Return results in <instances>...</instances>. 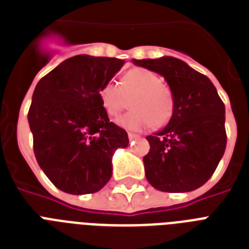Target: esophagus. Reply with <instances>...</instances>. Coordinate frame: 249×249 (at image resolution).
Masks as SVG:
<instances>
[{"label":"esophagus","mask_w":249,"mask_h":249,"mask_svg":"<svg viewBox=\"0 0 249 249\" xmlns=\"http://www.w3.org/2000/svg\"><path fill=\"white\" fill-rule=\"evenodd\" d=\"M128 137H129V140L133 141L138 138V134H136V133H128Z\"/></svg>","instance_id":"esophagus-1"}]
</instances>
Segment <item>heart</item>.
I'll return each instance as SVG.
<instances>
[{"label":"heart","instance_id":"heart-1","mask_svg":"<svg viewBox=\"0 0 249 249\" xmlns=\"http://www.w3.org/2000/svg\"><path fill=\"white\" fill-rule=\"evenodd\" d=\"M134 97L129 112L116 123L128 130H142L154 125L161 128L173 115V95L155 72L146 68H133L123 76L121 86L115 81L102 84L98 95L108 116H115L125 107V95Z\"/></svg>","mask_w":249,"mask_h":249}]
</instances>
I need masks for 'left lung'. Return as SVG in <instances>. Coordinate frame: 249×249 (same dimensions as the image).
<instances>
[{"instance_id":"8db88e82","label":"left lung","mask_w":249,"mask_h":249,"mask_svg":"<svg viewBox=\"0 0 249 249\" xmlns=\"http://www.w3.org/2000/svg\"><path fill=\"white\" fill-rule=\"evenodd\" d=\"M133 63L163 76L174 103L169 123L146 137L147 181L164 193L199 189L212 177L226 148L224 102L212 81L183 60L163 56Z\"/></svg>"}]
</instances>
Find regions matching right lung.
Segmentation results:
<instances>
[{"label":"right lung","instance_id":"1","mask_svg":"<svg viewBox=\"0 0 249 249\" xmlns=\"http://www.w3.org/2000/svg\"><path fill=\"white\" fill-rule=\"evenodd\" d=\"M124 60L107 56L68 58L37 83L29 107L37 163L59 190L97 193L112 176V156L129 144L124 129L109 121L98 90Z\"/></svg>","mask_w":249,"mask_h":249}]
</instances>
